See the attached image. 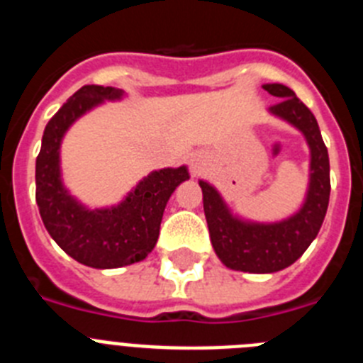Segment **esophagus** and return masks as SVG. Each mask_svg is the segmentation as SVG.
<instances>
[{
	"label": "esophagus",
	"instance_id": "esophagus-1",
	"mask_svg": "<svg viewBox=\"0 0 363 363\" xmlns=\"http://www.w3.org/2000/svg\"><path fill=\"white\" fill-rule=\"evenodd\" d=\"M207 165V158H205L203 154L200 152H194L191 156V169L194 172H201L203 171V167Z\"/></svg>",
	"mask_w": 363,
	"mask_h": 363
}]
</instances>
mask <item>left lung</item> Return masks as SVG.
<instances>
[{"label": "left lung", "mask_w": 363, "mask_h": 363, "mask_svg": "<svg viewBox=\"0 0 363 363\" xmlns=\"http://www.w3.org/2000/svg\"><path fill=\"white\" fill-rule=\"evenodd\" d=\"M264 89L280 99L269 114L294 127L309 147V182L300 207L277 221L249 220L234 213L213 184L198 182L214 252L225 267L252 274L281 271L307 251L322 227L331 194L329 154L314 114L289 86L265 83Z\"/></svg>", "instance_id": "8db88e82"}]
</instances>
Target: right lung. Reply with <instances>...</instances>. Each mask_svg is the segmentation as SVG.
I'll return each instance as SVG.
<instances>
[{"mask_svg":"<svg viewBox=\"0 0 363 363\" xmlns=\"http://www.w3.org/2000/svg\"><path fill=\"white\" fill-rule=\"evenodd\" d=\"M125 96L114 86H82L50 118L36 158V201L45 229L86 267L116 269L145 259L158 242L167 201L191 178L187 165L158 169L143 176L118 203L94 209L69 191L62 172L63 138L86 112Z\"/></svg>","mask_w":363,"mask_h":363,"instance_id":"add662e5","label":"right lung"}]
</instances>
